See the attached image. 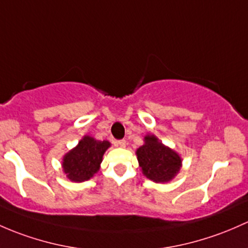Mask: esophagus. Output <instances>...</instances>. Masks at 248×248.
I'll return each mask as SVG.
<instances>
[{"instance_id":"1","label":"esophagus","mask_w":248,"mask_h":248,"mask_svg":"<svg viewBox=\"0 0 248 248\" xmlns=\"http://www.w3.org/2000/svg\"><path fill=\"white\" fill-rule=\"evenodd\" d=\"M116 146H119V147H126V140H117L115 142Z\"/></svg>"}]
</instances>
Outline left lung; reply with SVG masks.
I'll return each mask as SVG.
<instances>
[{"mask_svg": "<svg viewBox=\"0 0 248 248\" xmlns=\"http://www.w3.org/2000/svg\"><path fill=\"white\" fill-rule=\"evenodd\" d=\"M142 173L155 183L169 182L181 169V157L174 151L158 141L155 135H147L145 144L137 151Z\"/></svg>", "mask_w": 248, "mask_h": 248, "instance_id": "1", "label": "left lung"}]
</instances>
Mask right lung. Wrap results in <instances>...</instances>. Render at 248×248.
Returning a JSON list of instances; mask_svg holds the SVG:
<instances>
[{"label": "right lung", "instance_id": "right-lung-1", "mask_svg": "<svg viewBox=\"0 0 248 248\" xmlns=\"http://www.w3.org/2000/svg\"><path fill=\"white\" fill-rule=\"evenodd\" d=\"M108 141H100L93 138L84 137L77 147L65 155L62 159V170L67 178L74 182H84L90 179L100 169V164L107 148Z\"/></svg>", "mask_w": 248, "mask_h": 248}]
</instances>
